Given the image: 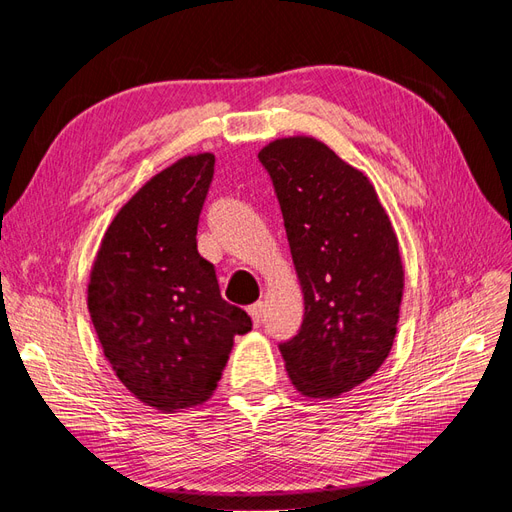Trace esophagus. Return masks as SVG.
Returning a JSON list of instances; mask_svg holds the SVG:
<instances>
[{"label":"esophagus","mask_w":512,"mask_h":512,"mask_svg":"<svg viewBox=\"0 0 512 512\" xmlns=\"http://www.w3.org/2000/svg\"><path fill=\"white\" fill-rule=\"evenodd\" d=\"M247 314H250V316H252V322H254V327H258V324L262 322V316H265V303H262V301H258V303L250 305V307H247Z\"/></svg>","instance_id":"34e87169"}]
</instances>
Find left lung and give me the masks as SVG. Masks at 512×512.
Segmentation results:
<instances>
[{"mask_svg":"<svg viewBox=\"0 0 512 512\" xmlns=\"http://www.w3.org/2000/svg\"><path fill=\"white\" fill-rule=\"evenodd\" d=\"M297 269L305 314L280 344L301 395L333 399L386 361L404 297V265L371 181L312 136L262 147Z\"/></svg>","mask_w":512,"mask_h":512,"instance_id":"left-lung-1","label":"left lung"}]
</instances>
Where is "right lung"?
<instances>
[{"label":"right lung","mask_w":512,"mask_h":512,"mask_svg":"<svg viewBox=\"0 0 512 512\" xmlns=\"http://www.w3.org/2000/svg\"><path fill=\"white\" fill-rule=\"evenodd\" d=\"M213 166V153H196L151 177L104 232L89 275L104 356L136 399L162 412L207 401L232 339L252 329L196 247Z\"/></svg>","instance_id":"obj_1"}]
</instances>
